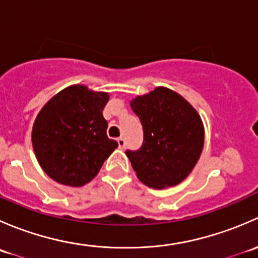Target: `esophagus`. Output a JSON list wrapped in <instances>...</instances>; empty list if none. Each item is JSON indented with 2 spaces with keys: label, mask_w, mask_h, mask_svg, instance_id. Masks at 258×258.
<instances>
[{
  "label": "esophagus",
  "mask_w": 258,
  "mask_h": 258,
  "mask_svg": "<svg viewBox=\"0 0 258 258\" xmlns=\"http://www.w3.org/2000/svg\"><path fill=\"white\" fill-rule=\"evenodd\" d=\"M117 144H118V147L121 148V150H123L124 146H126V141H124L123 137H118V139H117Z\"/></svg>",
  "instance_id": "esophagus-1"
}]
</instances>
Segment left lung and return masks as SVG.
<instances>
[{
    "label": "left lung",
    "instance_id": "left-lung-1",
    "mask_svg": "<svg viewBox=\"0 0 258 258\" xmlns=\"http://www.w3.org/2000/svg\"><path fill=\"white\" fill-rule=\"evenodd\" d=\"M144 128V142L126 155L148 187L175 186L194 170L204 147V124L194 107L173 91L157 87L131 102Z\"/></svg>",
    "mask_w": 258,
    "mask_h": 258
}]
</instances>
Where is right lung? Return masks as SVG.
I'll return each mask as SVG.
<instances>
[{"label": "right lung", "instance_id": "1", "mask_svg": "<svg viewBox=\"0 0 258 258\" xmlns=\"http://www.w3.org/2000/svg\"><path fill=\"white\" fill-rule=\"evenodd\" d=\"M105 92L86 86L64 88L49 100L36 118L32 145L41 167L56 182L79 187L98 173L118 146L108 139Z\"/></svg>", "mask_w": 258, "mask_h": 258}]
</instances>
